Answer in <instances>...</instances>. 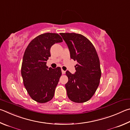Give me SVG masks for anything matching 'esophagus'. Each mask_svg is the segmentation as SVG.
<instances>
[{
    "label": "esophagus",
    "instance_id": "esophagus-1",
    "mask_svg": "<svg viewBox=\"0 0 130 130\" xmlns=\"http://www.w3.org/2000/svg\"><path fill=\"white\" fill-rule=\"evenodd\" d=\"M65 71H64V70H63L62 69H61V73H62V74H65Z\"/></svg>",
    "mask_w": 130,
    "mask_h": 130
}]
</instances>
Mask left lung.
Wrapping results in <instances>:
<instances>
[{
    "label": "left lung",
    "mask_w": 130,
    "mask_h": 130,
    "mask_svg": "<svg viewBox=\"0 0 130 130\" xmlns=\"http://www.w3.org/2000/svg\"><path fill=\"white\" fill-rule=\"evenodd\" d=\"M69 48L70 58L78 63L74 74L67 71L69 81L65 85L67 96L75 103L91 98L98 87L101 77L100 61L91 42L81 34L60 33Z\"/></svg>",
    "instance_id": "8db88e82"
}]
</instances>
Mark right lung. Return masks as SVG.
I'll list each match as a JSON object with an SVG mask.
<instances>
[{"mask_svg": "<svg viewBox=\"0 0 130 130\" xmlns=\"http://www.w3.org/2000/svg\"><path fill=\"white\" fill-rule=\"evenodd\" d=\"M63 42L58 34L45 33L38 36L25 50L21 69L24 87L31 98L40 103L53 98L61 75L60 67L52 69L46 66L55 43Z\"/></svg>", "mask_w": 130, "mask_h": 130, "instance_id": "obj_1", "label": "right lung"}]
</instances>
